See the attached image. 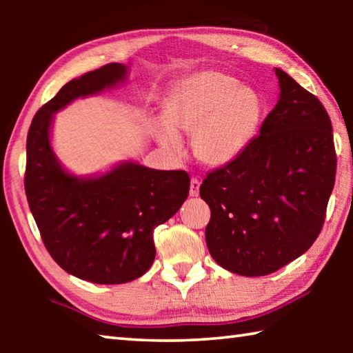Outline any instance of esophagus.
Instances as JSON below:
<instances>
[{
  "label": "esophagus",
  "mask_w": 353,
  "mask_h": 353,
  "mask_svg": "<svg viewBox=\"0 0 353 353\" xmlns=\"http://www.w3.org/2000/svg\"><path fill=\"white\" fill-rule=\"evenodd\" d=\"M199 187H201L199 179L198 177L191 179V182H190V196H193V198H196V196L199 194Z\"/></svg>",
  "instance_id": "esophagus-1"
}]
</instances>
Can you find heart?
<instances>
[{"label":"heart","mask_w":353,"mask_h":353,"mask_svg":"<svg viewBox=\"0 0 353 353\" xmlns=\"http://www.w3.org/2000/svg\"><path fill=\"white\" fill-rule=\"evenodd\" d=\"M165 124H154L152 135L170 155L182 154L179 134H193V152L207 166H224L240 155L260 124L261 103L232 77L202 71L185 77L162 104Z\"/></svg>","instance_id":"obj_1"}]
</instances>
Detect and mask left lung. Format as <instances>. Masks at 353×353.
<instances>
[{
  "label": "left lung",
  "instance_id": "1",
  "mask_svg": "<svg viewBox=\"0 0 353 353\" xmlns=\"http://www.w3.org/2000/svg\"><path fill=\"white\" fill-rule=\"evenodd\" d=\"M276 74L280 97L260 135L208 172L199 188L212 212L208 252L224 270L246 277L276 272L312 248L336 174L324 105L283 70Z\"/></svg>",
  "mask_w": 353,
  "mask_h": 353
}]
</instances>
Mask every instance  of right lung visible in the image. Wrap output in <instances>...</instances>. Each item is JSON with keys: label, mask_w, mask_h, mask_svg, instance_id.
Masks as SVG:
<instances>
[{"label": "right lung", "mask_w": 353, "mask_h": 353, "mask_svg": "<svg viewBox=\"0 0 353 353\" xmlns=\"http://www.w3.org/2000/svg\"><path fill=\"white\" fill-rule=\"evenodd\" d=\"M126 79V65L109 63L65 83L35 113L26 140V198L45 248L63 271L99 285L128 283L151 268L154 229L190 191L185 171L123 162L105 174L77 177L57 160L50 137L54 113Z\"/></svg>", "instance_id": "1"}]
</instances>
